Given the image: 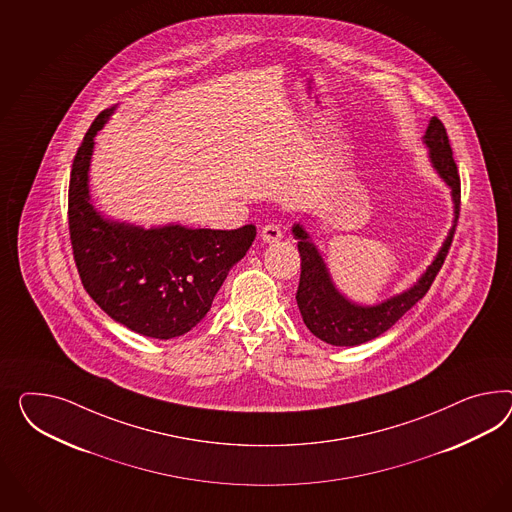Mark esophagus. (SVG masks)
<instances>
[{
	"mask_svg": "<svg viewBox=\"0 0 512 512\" xmlns=\"http://www.w3.org/2000/svg\"><path fill=\"white\" fill-rule=\"evenodd\" d=\"M261 238L268 244H274V242H279L283 238V231H281L279 225L268 223V225H264L263 231H261Z\"/></svg>",
	"mask_w": 512,
	"mask_h": 512,
	"instance_id": "esophagus-1",
	"label": "esophagus"
}]
</instances>
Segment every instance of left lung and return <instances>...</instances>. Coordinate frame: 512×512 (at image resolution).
I'll use <instances>...</instances> for the list:
<instances>
[{
	"label": "left lung",
	"instance_id": "1",
	"mask_svg": "<svg viewBox=\"0 0 512 512\" xmlns=\"http://www.w3.org/2000/svg\"><path fill=\"white\" fill-rule=\"evenodd\" d=\"M423 143L429 147L430 164L436 169L440 179L451 188L455 220L434 261L408 291L391 296L382 304L360 305L350 302L333 285L328 266L318 253L317 246L311 242L309 233L300 223H294L292 227V235L298 240V251L302 259L296 302L309 332L328 345H361L387 332L408 309H412L429 292L434 277L438 276L442 268L455 236L460 212V177L447 138V130L438 117L430 119Z\"/></svg>",
	"mask_w": 512,
	"mask_h": 512
}]
</instances>
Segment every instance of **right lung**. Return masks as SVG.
<instances>
[{
  "instance_id": "1",
  "label": "right lung",
  "mask_w": 512,
  "mask_h": 512,
  "mask_svg": "<svg viewBox=\"0 0 512 512\" xmlns=\"http://www.w3.org/2000/svg\"><path fill=\"white\" fill-rule=\"evenodd\" d=\"M115 108L93 121L72 162L69 231L74 261L83 289L115 322L147 337L173 339L205 318L257 229H143L104 218L91 203L89 166L95 136Z\"/></svg>"
}]
</instances>
